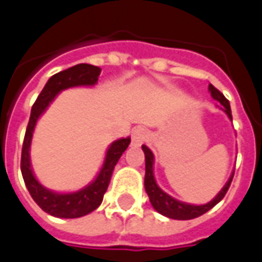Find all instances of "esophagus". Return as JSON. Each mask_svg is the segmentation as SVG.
<instances>
[{
  "instance_id": "1",
  "label": "esophagus",
  "mask_w": 262,
  "mask_h": 262,
  "mask_svg": "<svg viewBox=\"0 0 262 262\" xmlns=\"http://www.w3.org/2000/svg\"><path fill=\"white\" fill-rule=\"evenodd\" d=\"M147 130L142 127V126H139V127H135L133 132H132V143L135 144V146H140L143 143L147 140Z\"/></svg>"
}]
</instances>
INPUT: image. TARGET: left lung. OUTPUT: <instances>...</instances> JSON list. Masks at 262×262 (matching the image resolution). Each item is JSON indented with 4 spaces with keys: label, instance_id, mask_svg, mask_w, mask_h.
<instances>
[{
    "label": "left lung",
    "instance_id": "1",
    "mask_svg": "<svg viewBox=\"0 0 262 262\" xmlns=\"http://www.w3.org/2000/svg\"><path fill=\"white\" fill-rule=\"evenodd\" d=\"M209 92L213 99L219 101L222 103L223 108H220L222 111H225L226 115L229 116V119H231V109L230 103L226 99L225 95L216 90L212 84H209ZM143 151H144V159H146V176H144V188H146V192H147L148 198H150V203L159 213L164 214L165 217H170V219H177V220H189L195 219L198 216H202L203 213H206L208 210L213 208L214 205L217 203L225 198L227 189L230 187L231 180H233V176L234 172L231 174V177L229 178V181L226 182V185L222 189L220 192L216 195V196L210 201V202L205 203V205H192V203H185L181 202V201H177L176 198L170 196L168 193H165L161 188L157 185L156 182V178H154L153 172V164H154V156L151 153V150L147 147V146H142Z\"/></svg>",
    "mask_w": 262,
    "mask_h": 262
}]
</instances>
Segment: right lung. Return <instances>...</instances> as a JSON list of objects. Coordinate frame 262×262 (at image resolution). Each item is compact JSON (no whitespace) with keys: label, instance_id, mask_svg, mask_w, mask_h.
Masks as SVG:
<instances>
[{"label":"right lung","instance_id":"1","mask_svg":"<svg viewBox=\"0 0 262 262\" xmlns=\"http://www.w3.org/2000/svg\"><path fill=\"white\" fill-rule=\"evenodd\" d=\"M99 74H101V69L91 64H77L64 70V71H60L49 78L42 92L39 94L36 102L32 106L31 118H29L28 127H26L24 144H22L20 171H22L26 188L31 193V196L33 198V201L42 208V210L52 216H56V217L75 219V217L85 216V214L91 213L92 210H95L101 205L103 193L108 189L115 165L119 161L120 156L125 153L127 146L130 144V137H123V139L115 140L106 150V156H105L103 164L97 178L91 184H88L85 188L75 191V192L60 193L50 191L48 188L43 187L33 174L29 151H31L32 136H33L37 119L48 109L49 105L53 102V99L59 92L71 88V86L95 85L98 82Z\"/></svg>","mask_w":262,"mask_h":262}]
</instances>
